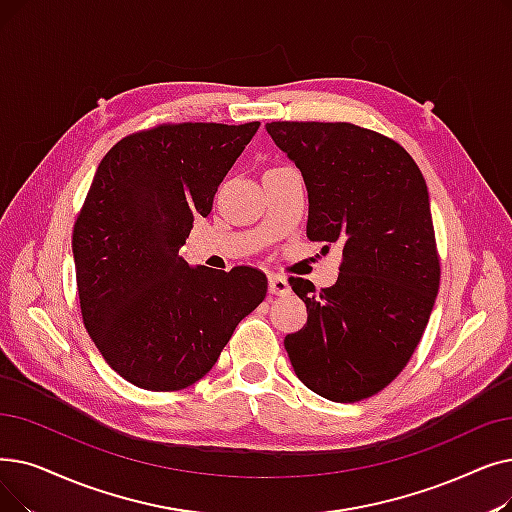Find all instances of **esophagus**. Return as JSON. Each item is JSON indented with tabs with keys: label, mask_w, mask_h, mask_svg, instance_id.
<instances>
[{
	"label": "esophagus",
	"mask_w": 512,
	"mask_h": 512,
	"mask_svg": "<svg viewBox=\"0 0 512 512\" xmlns=\"http://www.w3.org/2000/svg\"><path fill=\"white\" fill-rule=\"evenodd\" d=\"M268 282H270V293L272 295H288V293H291V284H288V280L280 274H270Z\"/></svg>",
	"instance_id": "1"
}]
</instances>
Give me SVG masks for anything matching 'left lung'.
Returning <instances> with one entry per match:
<instances>
[{
	"mask_svg": "<svg viewBox=\"0 0 512 512\" xmlns=\"http://www.w3.org/2000/svg\"><path fill=\"white\" fill-rule=\"evenodd\" d=\"M276 146L303 173L307 238L343 244L337 282L291 278L307 324L284 347L299 381L332 402H360L406 368L439 291L429 192L395 140L353 123L272 121Z\"/></svg>",
	"mask_w": 512,
	"mask_h": 512,
	"instance_id": "1",
	"label": "left lung"
}]
</instances>
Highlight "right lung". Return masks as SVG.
<instances>
[{"instance_id":"obj_1","label":"right lung","mask_w":512,"mask_h":512,"mask_svg":"<svg viewBox=\"0 0 512 512\" xmlns=\"http://www.w3.org/2000/svg\"><path fill=\"white\" fill-rule=\"evenodd\" d=\"M259 121L163 123L129 133L98 165L73 228L83 324L106 364L148 391H180L213 368L268 278L238 265L190 268L198 215Z\"/></svg>"}]
</instances>
